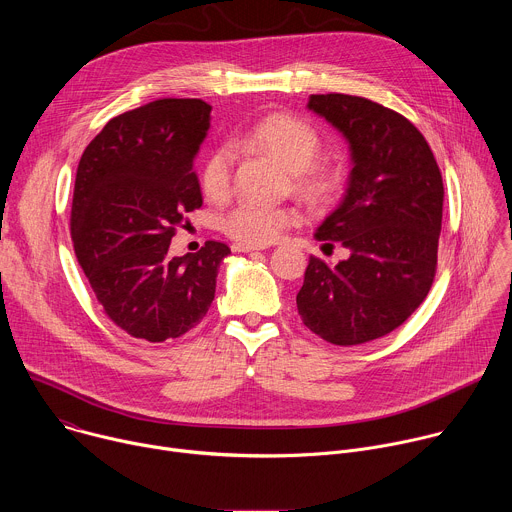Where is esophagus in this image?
I'll return each mask as SVG.
<instances>
[{
  "label": "esophagus",
  "mask_w": 512,
  "mask_h": 512,
  "mask_svg": "<svg viewBox=\"0 0 512 512\" xmlns=\"http://www.w3.org/2000/svg\"><path fill=\"white\" fill-rule=\"evenodd\" d=\"M235 253H251V251H265L267 245H249V243H235L231 247Z\"/></svg>",
  "instance_id": "esophagus-1"
}]
</instances>
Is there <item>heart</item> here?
<instances>
[{"label": "heart", "instance_id": "obj_1", "mask_svg": "<svg viewBox=\"0 0 512 512\" xmlns=\"http://www.w3.org/2000/svg\"><path fill=\"white\" fill-rule=\"evenodd\" d=\"M241 145L277 160L294 174L296 190L312 204L336 198L344 176L338 166L314 162L322 150L320 133L304 119L273 113L253 123L239 139ZM233 150L218 145L202 162L200 186L210 200H225L233 186ZM298 212L289 206H269L253 200L239 202L223 218V231L249 245H267L281 231L296 225Z\"/></svg>", "mask_w": 512, "mask_h": 512}]
</instances>
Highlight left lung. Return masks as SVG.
Here are the masks:
<instances>
[{
	"label": "left lung",
	"instance_id": "left-lung-1",
	"mask_svg": "<svg viewBox=\"0 0 512 512\" xmlns=\"http://www.w3.org/2000/svg\"><path fill=\"white\" fill-rule=\"evenodd\" d=\"M308 109L350 145L348 188L314 235L348 257L334 267L310 257L296 302L314 334L354 346L399 328L429 294L444 182L425 137L397 111L342 93L312 95Z\"/></svg>",
	"mask_w": 512,
	"mask_h": 512
}]
</instances>
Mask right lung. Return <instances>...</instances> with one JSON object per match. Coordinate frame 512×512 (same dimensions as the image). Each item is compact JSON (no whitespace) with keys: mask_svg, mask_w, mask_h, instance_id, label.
I'll use <instances>...</instances> for the list:
<instances>
[{"mask_svg":"<svg viewBox=\"0 0 512 512\" xmlns=\"http://www.w3.org/2000/svg\"><path fill=\"white\" fill-rule=\"evenodd\" d=\"M210 109L200 99H160L117 115L79 162L72 245L105 314L133 338L164 342L194 328L231 253L218 241L168 253L186 212L202 206L194 158Z\"/></svg>","mask_w":512,"mask_h":512,"instance_id":"add662e5","label":"right lung"}]
</instances>
